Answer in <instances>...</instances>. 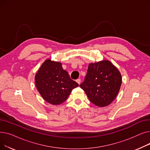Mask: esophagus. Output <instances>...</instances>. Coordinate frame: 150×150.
<instances>
[{
  "label": "esophagus",
  "mask_w": 150,
  "mask_h": 150,
  "mask_svg": "<svg viewBox=\"0 0 150 150\" xmlns=\"http://www.w3.org/2000/svg\"><path fill=\"white\" fill-rule=\"evenodd\" d=\"M76 83H77L78 84H80V83H81V80H80V79H77V80H76Z\"/></svg>",
  "instance_id": "34e87169"
}]
</instances>
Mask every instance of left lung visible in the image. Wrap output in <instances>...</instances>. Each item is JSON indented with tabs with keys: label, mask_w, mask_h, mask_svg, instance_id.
<instances>
[{
	"label": "left lung",
	"mask_w": 150,
	"mask_h": 150,
	"mask_svg": "<svg viewBox=\"0 0 150 150\" xmlns=\"http://www.w3.org/2000/svg\"><path fill=\"white\" fill-rule=\"evenodd\" d=\"M122 78L120 71L108 60L90 63L84 81L80 84L89 100L105 107L114 100L119 93Z\"/></svg>",
	"instance_id": "left-lung-1"
}]
</instances>
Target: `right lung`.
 Masks as SVG:
<instances>
[{"mask_svg": "<svg viewBox=\"0 0 150 150\" xmlns=\"http://www.w3.org/2000/svg\"><path fill=\"white\" fill-rule=\"evenodd\" d=\"M35 84L42 98L49 103L58 105L64 102L78 84L71 80L62 63L47 59L38 70Z\"/></svg>", "mask_w": 150, "mask_h": 150, "instance_id": "right-lung-1", "label": "right lung"}]
</instances>
